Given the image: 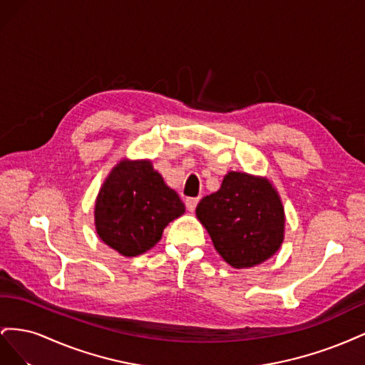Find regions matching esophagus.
Returning a JSON list of instances; mask_svg holds the SVG:
<instances>
[{"mask_svg": "<svg viewBox=\"0 0 365 365\" xmlns=\"http://www.w3.org/2000/svg\"><path fill=\"white\" fill-rule=\"evenodd\" d=\"M197 202H200V197H187L185 207H187V210H189V212H195Z\"/></svg>", "mask_w": 365, "mask_h": 365, "instance_id": "esophagus-1", "label": "esophagus"}]
</instances>
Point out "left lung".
I'll return each instance as SVG.
<instances>
[{
	"label": "left lung",
	"instance_id": "1",
	"mask_svg": "<svg viewBox=\"0 0 365 365\" xmlns=\"http://www.w3.org/2000/svg\"><path fill=\"white\" fill-rule=\"evenodd\" d=\"M196 216L216 251L233 268H251L279 251L284 210L267 178L228 172L220 189L204 196Z\"/></svg>",
	"mask_w": 365,
	"mask_h": 365
}]
</instances>
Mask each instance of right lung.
<instances>
[{"label":"right lung","mask_w":365,"mask_h":365,"mask_svg":"<svg viewBox=\"0 0 365 365\" xmlns=\"http://www.w3.org/2000/svg\"><path fill=\"white\" fill-rule=\"evenodd\" d=\"M185 207L149 160L120 161L96 201V230L108 247L135 257L157 245L163 230Z\"/></svg>","instance_id":"1"}]
</instances>
